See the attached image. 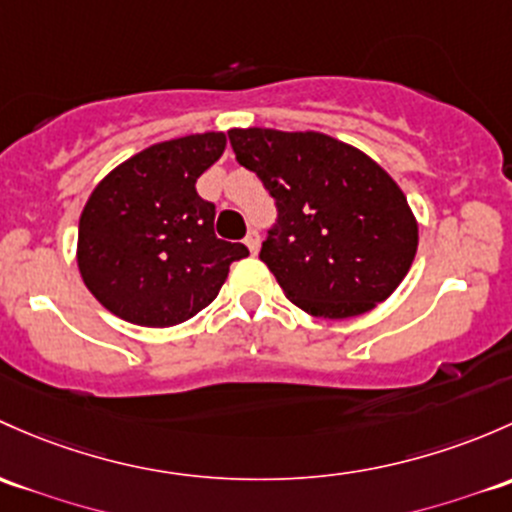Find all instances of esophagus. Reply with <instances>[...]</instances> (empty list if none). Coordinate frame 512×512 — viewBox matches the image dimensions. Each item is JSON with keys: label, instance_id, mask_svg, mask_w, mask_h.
Returning <instances> with one entry per match:
<instances>
[{"label": "esophagus", "instance_id": "esophagus-1", "mask_svg": "<svg viewBox=\"0 0 512 512\" xmlns=\"http://www.w3.org/2000/svg\"><path fill=\"white\" fill-rule=\"evenodd\" d=\"M245 245L250 247L252 255H257V252H260V233H257V230H250V233L245 235Z\"/></svg>", "mask_w": 512, "mask_h": 512}]
</instances>
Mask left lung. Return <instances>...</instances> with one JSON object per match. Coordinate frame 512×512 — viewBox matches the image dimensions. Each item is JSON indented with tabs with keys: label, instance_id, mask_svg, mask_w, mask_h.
<instances>
[{
	"label": "left lung",
	"instance_id": "1",
	"mask_svg": "<svg viewBox=\"0 0 512 512\" xmlns=\"http://www.w3.org/2000/svg\"><path fill=\"white\" fill-rule=\"evenodd\" d=\"M228 139L274 198L260 260L289 301L321 319H348L395 292L417 252V220L373 159L319 132L250 127Z\"/></svg>",
	"mask_w": 512,
	"mask_h": 512
}]
</instances>
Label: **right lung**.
Wrapping results in <instances>:
<instances>
[{
    "instance_id": "1",
    "label": "right lung",
    "mask_w": 512,
    "mask_h": 512,
    "mask_svg": "<svg viewBox=\"0 0 512 512\" xmlns=\"http://www.w3.org/2000/svg\"><path fill=\"white\" fill-rule=\"evenodd\" d=\"M223 149V132L188 134L134 154L100 181L80 215L78 267L107 311L137 326L184 324L250 255L215 235V206L196 191Z\"/></svg>"
}]
</instances>
